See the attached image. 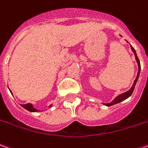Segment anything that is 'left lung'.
<instances>
[{
    "mask_svg": "<svg viewBox=\"0 0 148 148\" xmlns=\"http://www.w3.org/2000/svg\"><path fill=\"white\" fill-rule=\"evenodd\" d=\"M120 37H122V36H120ZM130 47H131V50H132V51L134 53L135 56V60H136V61H137V63H138V74H137V77H136V79H135L134 82V84H133V86L131 87V88H130L129 91H127V92H125L124 93H122V94L118 95L116 97H115V99L113 100L112 101H110V103H102L105 106H113V105L117 104V103H120V101H124V100L127 99V98H129L130 96L132 95L133 93V92H134V87L135 85H136V83H137V81H138V77H139V74H140V70H141V65H140V61H139V60L138 58V56H137V54H136V51H135L134 48L130 45Z\"/></svg>",
    "mask_w": 148,
    "mask_h": 148,
    "instance_id": "left-lung-1",
    "label": "left lung"
}]
</instances>
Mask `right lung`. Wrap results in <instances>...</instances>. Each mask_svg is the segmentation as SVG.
Instances as JSON below:
<instances>
[{"label": "right lung", "instance_id": "1", "mask_svg": "<svg viewBox=\"0 0 148 148\" xmlns=\"http://www.w3.org/2000/svg\"><path fill=\"white\" fill-rule=\"evenodd\" d=\"M10 92H11V91H10ZM11 94H12V92H11ZM21 106H23L24 109L28 110V111H30V112H38V111H40L39 110L36 109V108H34L32 103H27V104L21 105ZM51 106H52V104L50 105V106H48V108H51Z\"/></svg>", "mask_w": 148, "mask_h": 148}]
</instances>
